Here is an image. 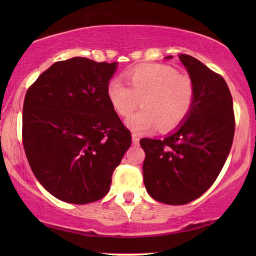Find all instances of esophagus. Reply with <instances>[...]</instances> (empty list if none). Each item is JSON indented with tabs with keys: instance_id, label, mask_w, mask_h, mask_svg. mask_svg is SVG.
I'll list each match as a JSON object with an SVG mask.
<instances>
[{
	"instance_id": "1",
	"label": "esophagus",
	"mask_w": 256,
	"mask_h": 256,
	"mask_svg": "<svg viewBox=\"0 0 256 256\" xmlns=\"http://www.w3.org/2000/svg\"><path fill=\"white\" fill-rule=\"evenodd\" d=\"M132 143H134V144H138V142H140L138 134H136V132H132Z\"/></svg>"
}]
</instances>
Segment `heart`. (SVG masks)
<instances>
[{
	"mask_svg": "<svg viewBox=\"0 0 256 256\" xmlns=\"http://www.w3.org/2000/svg\"><path fill=\"white\" fill-rule=\"evenodd\" d=\"M129 86L114 79L107 94L112 106L120 116L134 113L140 101L142 110L128 118L132 130L146 132L158 126L169 132L180 126L190 114L194 100V87L188 76H180L166 65H146L132 70L127 76Z\"/></svg>",
	"mask_w": 256,
	"mask_h": 256,
	"instance_id": "b5f03b06",
	"label": "heart"
}]
</instances>
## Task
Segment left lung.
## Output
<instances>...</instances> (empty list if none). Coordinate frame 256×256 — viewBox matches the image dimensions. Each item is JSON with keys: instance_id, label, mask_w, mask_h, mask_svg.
I'll list each match as a JSON object with an SVG mask.
<instances>
[{"instance_id": "obj_1", "label": "left lung", "mask_w": 256, "mask_h": 256, "mask_svg": "<svg viewBox=\"0 0 256 256\" xmlns=\"http://www.w3.org/2000/svg\"><path fill=\"white\" fill-rule=\"evenodd\" d=\"M180 59L194 87L190 114L163 140L140 141L146 152V191L169 205L188 204L211 188L228 156L236 128L232 96L222 76L191 56L180 54Z\"/></svg>"}]
</instances>
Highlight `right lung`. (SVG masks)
I'll return each instance as SVG.
<instances>
[{"label":"right lung","mask_w":256,"mask_h":256,"mask_svg":"<svg viewBox=\"0 0 256 256\" xmlns=\"http://www.w3.org/2000/svg\"><path fill=\"white\" fill-rule=\"evenodd\" d=\"M118 62H54L26 90L22 138L38 182L56 198L88 204L108 194L132 144L107 88Z\"/></svg>","instance_id":"right-lung-1"}]
</instances>
